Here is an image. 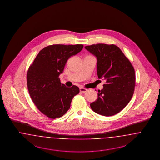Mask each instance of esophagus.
Instances as JSON below:
<instances>
[{"label": "esophagus", "instance_id": "esophagus-1", "mask_svg": "<svg viewBox=\"0 0 160 160\" xmlns=\"http://www.w3.org/2000/svg\"><path fill=\"white\" fill-rule=\"evenodd\" d=\"M79 90H80V91H81V92H83V93L87 91V89H85V88H82V87H80V88H79Z\"/></svg>", "mask_w": 160, "mask_h": 160}]
</instances>
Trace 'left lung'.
Returning <instances> with one entry per match:
<instances>
[{
	"label": "left lung",
	"instance_id": "8db88e82",
	"mask_svg": "<svg viewBox=\"0 0 160 160\" xmlns=\"http://www.w3.org/2000/svg\"><path fill=\"white\" fill-rule=\"evenodd\" d=\"M85 48L97 57L98 78L106 81L103 88L98 91V99L91 103V108L101 115H114L132 98L136 82L134 68L115 45L98 43Z\"/></svg>",
	"mask_w": 160,
	"mask_h": 160
}]
</instances>
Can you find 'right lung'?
Returning <instances> with one entry per match:
<instances>
[{"mask_svg":"<svg viewBox=\"0 0 160 160\" xmlns=\"http://www.w3.org/2000/svg\"><path fill=\"white\" fill-rule=\"evenodd\" d=\"M83 45H51L42 49L27 73L28 90L37 108L48 118L64 115L70 109L79 88L62 84L59 75L70 57L79 52Z\"/></svg>","mask_w":160,"mask_h":160,"instance_id":"add662e5","label":"right lung"}]
</instances>
